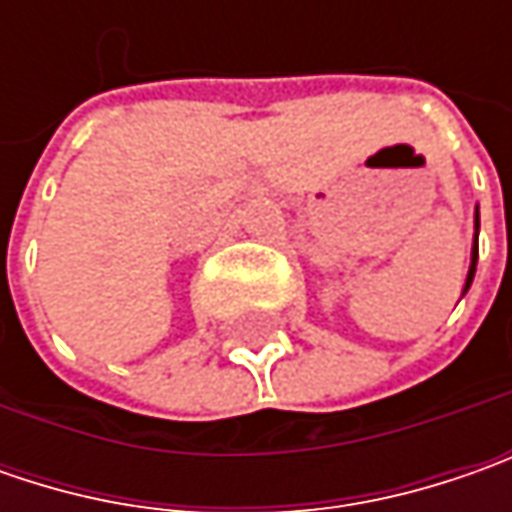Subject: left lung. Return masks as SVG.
I'll return each mask as SVG.
<instances>
[{"instance_id":"left-lung-1","label":"left lung","mask_w":512,"mask_h":512,"mask_svg":"<svg viewBox=\"0 0 512 512\" xmlns=\"http://www.w3.org/2000/svg\"><path fill=\"white\" fill-rule=\"evenodd\" d=\"M476 262H479V210H476V233H473V247H470V270H467V279H464L462 296L473 285V276H476Z\"/></svg>"}]
</instances>
